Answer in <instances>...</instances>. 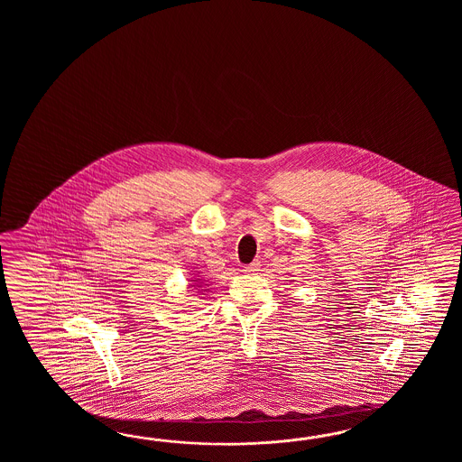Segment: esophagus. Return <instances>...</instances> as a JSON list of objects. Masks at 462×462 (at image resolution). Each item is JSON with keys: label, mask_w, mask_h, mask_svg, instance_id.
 Wrapping results in <instances>:
<instances>
[{"label": "esophagus", "mask_w": 462, "mask_h": 462, "mask_svg": "<svg viewBox=\"0 0 462 462\" xmlns=\"http://www.w3.org/2000/svg\"><path fill=\"white\" fill-rule=\"evenodd\" d=\"M257 271H259V263H257V261L251 263V264L245 265V274H254Z\"/></svg>", "instance_id": "34e87169"}]
</instances>
